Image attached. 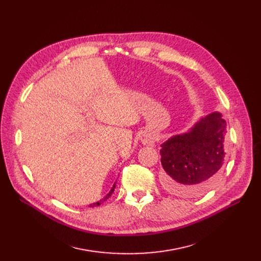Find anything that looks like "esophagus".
<instances>
[{"instance_id": "esophagus-1", "label": "esophagus", "mask_w": 261, "mask_h": 261, "mask_svg": "<svg viewBox=\"0 0 261 261\" xmlns=\"http://www.w3.org/2000/svg\"><path fill=\"white\" fill-rule=\"evenodd\" d=\"M141 143H143L144 145H153L154 144V141H155V137H154V135L152 134V133H149V132H147V133H144L143 135H141Z\"/></svg>"}]
</instances>
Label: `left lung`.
I'll list each match as a JSON object with an SVG mask.
<instances>
[{
    "mask_svg": "<svg viewBox=\"0 0 261 261\" xmlns=\"http://www.w3.org/2000/svg\"><path fill=\"white\" fill-rule=\"evenodd\" d=\"M226 121L212 112L191 131L161 145L162 183L168 192L183 198L204 195L220 179L225 161Z\"/></svg>",
    "mask_w": 261,
    "mask_h": 261,
    "instance_id": "1",
    "label": "left lung"
}]
</instances>
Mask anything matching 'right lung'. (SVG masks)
I'll return each mask as SVG.
<instances>
[{
	"mask_svg": "<svg viewBox=\"0 0 261 261\" xmlns=\"http://www.w3.org/2000/svg\"><path fill=\"white\" fill-rule=\"evenodd\" d=\"M114 188H115V183L113 184V186H112V188H111V191L109 192V194H107V196H106L105 198H103V199H102V200H100L99 202L93 203V204H91V205H89V206H91V207H94V206H99V205H101L102 203H104V202H105V201H106V200H107V199H108V198H109V197L112 195V193L114 192Z\"/></svg>",
	"mask_w": 261,
	"mask_h": 261,
	"instance_id": "right-lung-1",
	"label": "right lung"
}]
</instances>
